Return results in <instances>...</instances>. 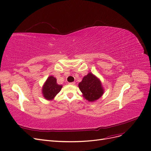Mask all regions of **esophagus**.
<instances>
[{"instance_id":"esophagus-1","label":"esophagus","mask_w":151,"mask_h":151,"mask_svg":"<svg viewBox=\"0 0 151 151\" xmlns=\"http://www.w3.org/2000/svg\"><path fill=\"white\" fill-rule=\"evenodd\" d=\"M69 85H72V86H74V85H75V84H76V82H69Z\"/></svg>"}]
</instances>
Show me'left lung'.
Here are the masks:
<instances>
[{"instance_id": "1", "label": "left lung", "mask_w": 151, "mask_h": 151, "mask_svg": "<svg viewBox=\"0 0 151 151\" xmlns=\"http://www.w3.org/2000/svg\"><path fill=\"white\" fill-rule=\"evenodd\" d=\"M79 88L87 100L93 102L99 99L104 93V89L99 78L92 72L85 76L79 83Z\"/></svg>"}]
</instances>
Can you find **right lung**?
<instances>
[{"mask_svg":"<svg viewBox=\"0 0 151 151\" xmlns=\"http://www.w3.org/2000/svg\"><path fill=\"white\" fill-rule=\"evenodd\" d=\"M62 85L57 83V80L55 77L50 76L47 77L42 87V94L47 100H52L56 95L61 91Z\"/></svg>","mask_w":151,"mask_h":151,"instance_id":"add662e5","label":"right lung"}]
</instances>
